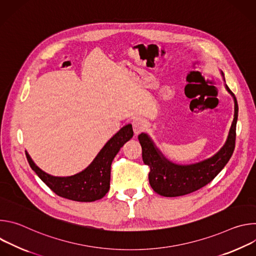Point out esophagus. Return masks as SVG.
Listing matches in <instances>:
<instances>
[{"label":"esophagus","instance_id":"obj_1","mask_svg":"<svg viewBox=\"0 0 256 256\" xmlns=\"http://www.w3.org/2000/svg\"><path fill=\"white\" fill-rule=\"evenodd\" d=\"M146 128H147V122H146L144 118H136L132 120V128L136 136L140 134L142 130H144Z\"/></svg>","mask_w":256,"mask_h":256}]
</instances>
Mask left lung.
<instances>
[{
  "instance_id": "left-lung-1",
  "label": "left lung",
  "mask_w": 256,
  "mask_h": 256,
  "mask_svg": "<svg viewBox=\"0 0 256 256\" xmlns=\"http://www.w3.org/2000/svg\"><path fill=\"white\" fill-rule=\"evenodd\" d=\"M221 74L225 81L223 72ZM225 88L234 100V118L223 147L212 157L192 164H176L162 154L148 134H138L142 161L150 167V186L158 194L174 198L194 192L210 184L230 160L235 148L238 103L226 84Z\"/></svg>"
}]
</instances>
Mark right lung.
<instances>
[{
  "label": "right lung",
  "mask_w": 256,
  "mask_h": 256,
  "mask_svg": "<svg viewBox=\"0 0 256 256\" xmlns=\"http://www.w3.org/2000/svg\"><path fill=\"white\" fill-rule=\"evenodd\" d=\"M134 136L132 124L122 128L103 146L94 160L81 172L70 176H52L36 165L27 151V161L31 169L58 196L90 202L102 198L110 188L112 163L122 146Z\"/></svg>",
  "instance_id": "add662e5"
}]
</instances>
